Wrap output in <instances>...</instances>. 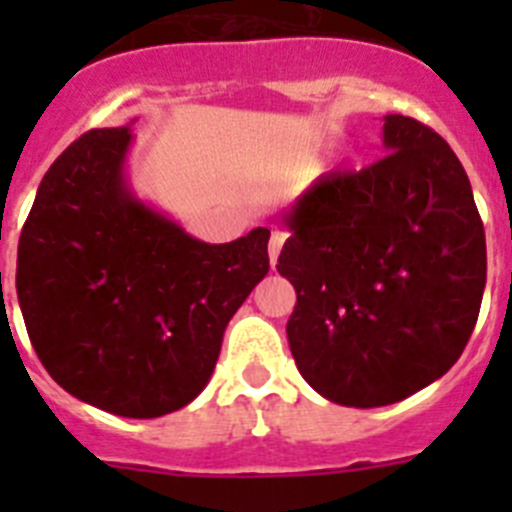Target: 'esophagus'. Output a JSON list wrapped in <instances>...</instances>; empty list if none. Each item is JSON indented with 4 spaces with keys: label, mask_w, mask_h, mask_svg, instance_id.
I'll use <instances>...</instances> for the list:
<instances>
[{
    "label": "esophagus",
    "mask_w": 512,
    "mask_h": 512,
    "mask_svg": "<svg viewBox=\"0 0 512 512\" xmlns=\"http://www.w3.org/2000/svg\"><path fill=\"white\" fill-rule=\"evenodd\" d=\"M282 246H284V235L282 233H271V241H269L271 266H277V259H279V251H282Z\"/></svg>",
    "instance_id": "esophagus-1"
}]
</instances>
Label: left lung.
Here are the masks:
<instances>
[{
	"label": "left lung",
	"instance_id": "8db88e82",
	"mask_svg": "<svg viewBox=\"0 0 512 512\" xmlns=\"http://www.w3.org/2000/svg\"><path fill=\"white\" fill-rule=\"evenodd\" d=\"M384 148L366 169L323 174L282 215L289 348L312 390L346 408L392 405L449 372L487 282L485 225L449 143L387 115Z\"/></svg>",
	"mask_w": 512,
	"mask_h": 512
}]
</instances>
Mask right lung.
Instances as JSON below:
<instances>
[{
	"instance_id": "add662e5",
	"label": "right lung",
	"mask_w": 512,
	"mask_h": 512,
	"mask_svg": "<svg viewBox=\"0 0 512 512\" xmlns=\"http://www.w3.org/2000/svg\"><path fill=\"white\" fill-rule=\"evenodd\" d=\"M130 128L89 130L45 171L17 248V300L69 395L158 418L205 390L225 325L269 271V230L202 243L135 200Z\"/></svg>"
}]
</instances>
